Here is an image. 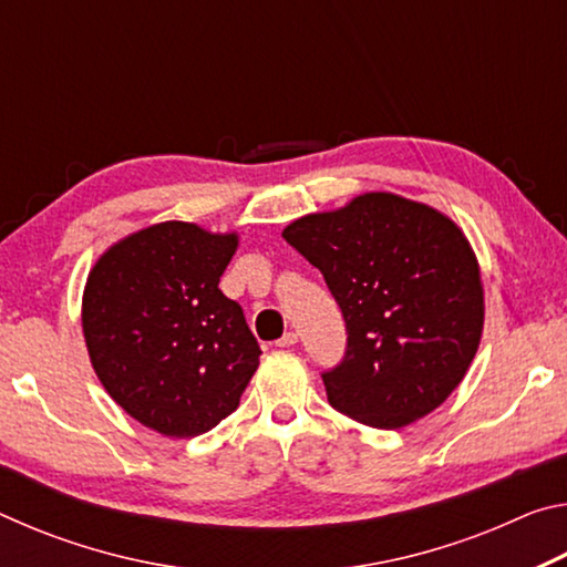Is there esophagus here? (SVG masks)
Masks as SVG:
<instances>
[{"instance_id": "esophagus-1", "label": "esophagus", "mask_w": 567, "mask_h": 567, "mask_svg": "<svg viewBox=\"0 0 567 567\" xmlns=\"http://www.w3.org/2000/svg\"><path fill=\"white\" fill-rule=\"evenodd\" d=\"M292 344H297V332H285L280 340H277V348H292Z\"/></svg>"}]
</instances>
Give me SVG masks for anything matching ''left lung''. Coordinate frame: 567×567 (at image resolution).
<instances>
[{
    "instance_id": "1",
    "label": "left lung",
    "mask_w": 567,
    "mask_h": 567,
    "mask_svg": "<svg viewBox=\"0 0 567 567\" xmlns=\"http://www.w3.org/2000/svg\"><path fill=\"white\" fill-rule=\"evenodd\" d=\"M282 237L322 272L344 318V358L322 372L330 405L380 430L443 405L475 358L485 318L463 229L427 205L368 192L295 219Z\"/></svg>"
}]
</instances>
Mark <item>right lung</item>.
I'll return each instance as SVG.
<instances>
[{
    "label": "right lung",
    "instance_id": "right-lung-1",
    "mask_svg": "<svg viewBox=\"0 0 567 567\" xmlns=\"http://www.w3.org/2000/svg\"><path fill=\"white\" fill-rule=\"evenodd\" d=\"M237 235L159 223L92 267L82 330L117 405L167 437H195L235 412L260 364L245 312L219 290Z\"/></svg>",
    "mask_w": 567,
    "mask_h": 567
}]
</instances>
